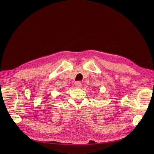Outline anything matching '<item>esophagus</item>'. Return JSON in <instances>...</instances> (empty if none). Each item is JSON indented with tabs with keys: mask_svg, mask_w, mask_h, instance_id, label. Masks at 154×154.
Returning <instances> with one entry per match:
<instances>
[{
	"mask_svg": "<svg viewBox=\"0 0 154 154\" xmlns=\"http://www.w3.org/2000/svg\"><path fill=\"white\" fill-rule=\"evenodd\" d=\"M75 86L77 88H82V83L80 82H77L75 83Z\"/></svg>",
	"mask_w": 154,
	"mask_h": 154,
	"instance_id": "obj_1",
	"label": "esophagus"
}]
</instances>
